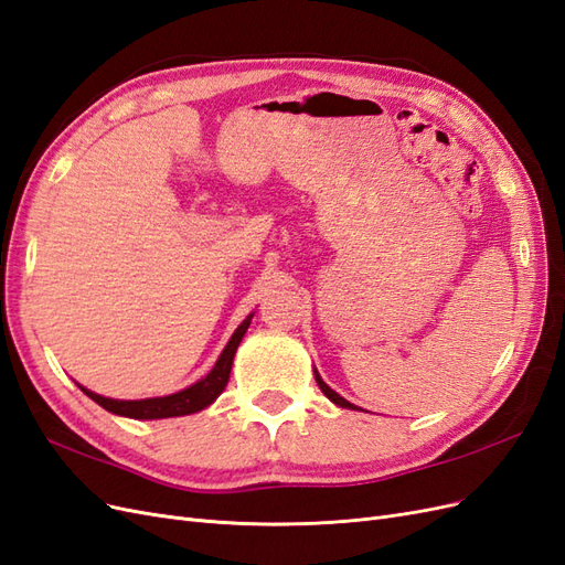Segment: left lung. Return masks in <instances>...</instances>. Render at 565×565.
Wrapping results in <instances>:
<instances>
[{"label": "left lung", "mask_w": 565, "mask_h": 565, "mask_svg": "<svg viewBox=\"0 0 565 565\" xmlns=\"http://www.w3.org/2000/svg\"><path fill=\"white\" fill-rule=\"evenodd\" d=\"M316 382H318V386H320V391H322V393H324V396H328V398H330V401H332V403H337V405H339V407H351V409H353V405H351V403H349V401H344V398H341V396H339V393H337V391H332V388H330V386H328V384H324V382H322V380H320V374H318V372H316Z\"/></svg>", "instance_id": "8db88e82"}]
</instances>
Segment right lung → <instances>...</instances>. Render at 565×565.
Instances as JSON below:
<instances>
[{"label":"right lung","instance_id":"right-lung-1","mask_svg":"<svg viewBox=\"0 0 565 565\" xmlns=\"http://www.w3.org/2000/svg\"><path fill=\"white\" fill-rule=\"evenodd\" d=\"M249 320H243L241 328H237L228 341V347L221 353V358L216 361V365L212 367V372L207 377L195 382L193 386H188L179 393H172V396L164 398H146V401H113V398H104L98 393L79 386L87 396L98 403L100 407H106L108 413L113 415H122V417H131V419H164V417H181V415H191L198 413V409L207 407L216 401V396L221 391L226 388L228 377H231V367H233V358L237 347L249 328Z\"/></svg>","mask_w":565,"mask_h":565}]
</instances>
